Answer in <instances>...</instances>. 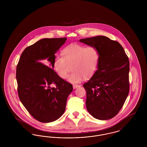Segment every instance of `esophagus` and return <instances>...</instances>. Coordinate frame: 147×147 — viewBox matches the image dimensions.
<instances>
[{"instance_id":"esophagus-1","label":"esophagus","mask_w":147,"mask_h":147,"mask_svg":"<svg viewBox=\"0 0 147 147\" xmlns=\"http://www.w3.org/2000/svg\"><path fill=\"white\" fill-rule=\"evenodd\" d=\"M79 86H80V85H76V84H74V85H73V88L74 89H77L78 88H79Z\"/></svg>"}]
</instances>
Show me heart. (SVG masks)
Instances as JSON below:
<instances>
[{
	"mask_svg": "<svg viewBox=\"0 0 147 147\" xmlns=\"http://www.w3.org/2000/svg\"><path fill=\"white\" fill-rule=\"evenodd\" d=\"M62 54L63 57L56 56L55 68L62 79L67 78L72 68L73 71L67 79L70 83H79L84 77H91L96 70L99 56L93 46L71 44L62 50Z\"/></svg>",
	"mask_w": 147,
	"mask_h": 147,
	"instance_id": "obj_1",
	"label": "heart"
}]
</instances>
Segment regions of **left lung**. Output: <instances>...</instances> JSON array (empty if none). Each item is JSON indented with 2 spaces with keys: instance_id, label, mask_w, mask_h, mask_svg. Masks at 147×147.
Here are the masks:
<instances>
[{
  "instance_id": "obj_1",
  "label": "left lung",
  "mask_w": 147,
  "mask_h": 147,
  "mask_svg": "<svg viewBox=\"0 0 147 147\" xmlns=\"http://www.w3.org/2000/svg\"><path fill=\"white\" fill-rule=\"evenodd\" d=\"M98 50V70L83 84L86 91V106L94 118L107 120L115 117L129 93V62L119 42L104 36L79 40Z\"/></svg>"
}]
</instances>
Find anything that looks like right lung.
<instances>
[{"instance_id":"1","label":"right lung","mask_w":147,"mask_h":147,"mask_svg":"<svg viewBox=\"0 0 147 147\" xmlns=\"http://www.w3.org/2000/svg\"><path fill=\"white\" fill-rule=\"evenodd\" d=\"M67 38H43L22 53L16 67L18 91L21 103L36 120L49 123L62 116L72 85L54 69L55 53ZM42 61L47 65L41 63ZM52 84L56 88L51 87Z\"/></svg>"}]
</instances>
